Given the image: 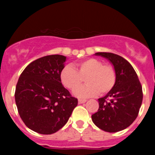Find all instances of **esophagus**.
<instances>
[{
	"instance_id": "esophagus-1",
	"label": "esophagus",
	"mask_w": 155,
	"mask_h": 155,
	"mask_svg": "<svg viewBox=\"0 0 155 155\" xmlns=\"http://www.w3.org/2000/svg\"><path fill=\"white\" fill-rule=\"evenodd\" d=\"M87 100L86 99H78V103L81 104V103H84Z\"/></svg>"
}]
</instances>
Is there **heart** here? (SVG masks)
Here are the masks:
<instances>
[{"mask_svg": "<svg viewBox=\"0 0 155 155\" xmlns=\"http://www.w3.org/2000/svg\"><path fill=\"white\" fill-rule=\"evenodd\" d=\"M86 78L87 84L78 87ZM117 74L114 67L95 58L86 59L71 66H65L61 72V81L64 87L70 90H76L74 94L78 97L94 96L96 94L105 95L110 92L116 83Z\"/></svg>", "mask_w": 155, "mask_h": 155, "instance_id": "1", "label": "heart"}]
</instances>
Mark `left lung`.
<instances>
[{"label": "left lung", "instance_id": "left-lung-1", "mask_svg": "<svg viewBox=\"0 0 155 155\" xmlns=\"http://www.w3.org/2000/svg\"><path fill=\"white\" fill-rule=\"evenodd\" d=\"M95 54L113 64L117 79L113 90L98 99L99 108L91 119L102 130L118 132L130 126L137 117L143 100L141 84L132 65L124 57L112 53Z\"/></svg>", "mask_w": 155, "mask_h": 155}]
</instances>
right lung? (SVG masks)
I'll return each mask as SVG.
<instances>
[{"instance_id":"1","label":"right lung","mask_w":155,"mask_h":155,"mask_svg":"<svg viewBox=\"0 0 155 155\" xmlns=\"http://www.w3.org/2000/svg\"><path fill=\"white\" fill-rule=\"evenodd\" d=\"M66 57L50 55L32 61L16 84V105L27 127L41 134H52L69 120L78 98L62 85L61 72Z\"/></svg>"}]
</instances>
